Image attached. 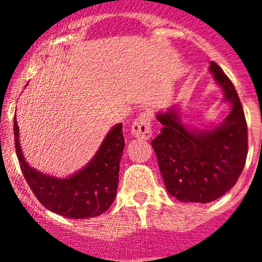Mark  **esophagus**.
<instances>
[{
	"mask_svg": "<svg viewBox=\"0 0 262 262\" xmlns=\"http://www.w3.org/2000/svg\"><path fill=\"white\" fill-rule=\"evenodd\" d=\"M152 113L149 110L143 111L142 114H139L135 122L131 126V134L135 138L142 139V140H148L152 136Z\"/></svg>",
	"mask_w": 262,
	"mask_h": 262,
	"instance_id": "34e87169",
	"label": "esophagus"
}]
</instances>
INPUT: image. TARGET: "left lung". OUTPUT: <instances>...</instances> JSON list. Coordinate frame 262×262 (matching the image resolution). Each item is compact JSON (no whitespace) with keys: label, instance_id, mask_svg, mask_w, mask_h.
<instances>
[{"label":"left lung","instance_id":"obj_1","mask_svg":"<svg viewBox=\"0 0 262 262\" xmlns=\"http://www.w3.org/2000/svg\"><path fill=\"white\" fill-rule=\"evenodd\" d=\"M210 72L231 103L230 114L209 129L187 128L176 107L159 113L163 124L152 147L166 190L181 202L209 203L221 198L237 182L248 154V128L239 96L216 62Z\"/></svg>","mask_w":262,"mask_h":262}]
</instances>
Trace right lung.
Wrapping results in <instances>:
<instances>
[{
    "instance_id": "right-lung-1",
    "label": "right lung",
    "mask_w": 262,
    "mask_h": 262,
    "mask_svg": "<svg viewBox=\"0 0 262 262\" xmlns=\"http://www.w3.org/2000/svg\"><path fill=\"white\" fill-rule=\"evenodd\" d=\"M14 140L25 180L46 209L72 219L98 216L110 209L117 195L120 157L124 148L122 123L115 124L108 131L86 166L67 178L43 174L26 163L20 149L15 118Z\"/></svg>"
}]
</instances>
